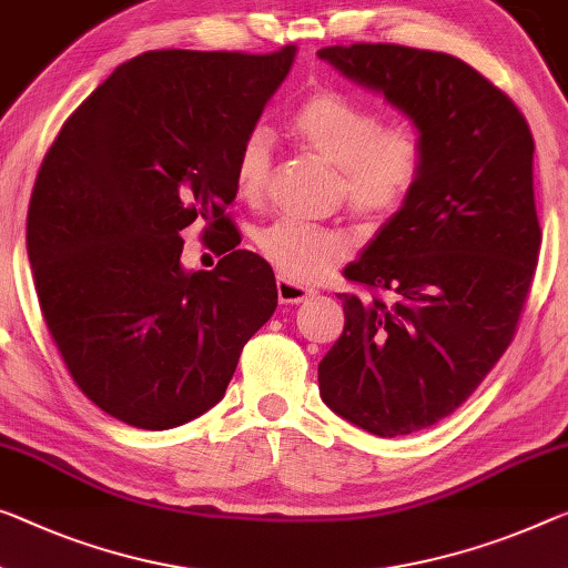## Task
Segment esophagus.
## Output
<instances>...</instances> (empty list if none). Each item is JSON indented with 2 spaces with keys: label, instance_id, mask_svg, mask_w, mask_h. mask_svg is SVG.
<instances>
[{
  "label": "esophagus",
  "instance_id": "esophagus-1",
  "mask_svg": "<svg viewBox=\"0 0 568 568\" xmlns=\"http://www.w3.org/2000/svg\"><path fill=\"white\" fill-rule=\"evenodd\" d=\"M276 292H278V302H284V304L307 302V300H312L314 294H317L314 290H310V286L294 284V282H290V278H284V276L276 278Z\"/></svg>",
  "mask_w": 568,
  "mask_h": 568
}]
</instances>
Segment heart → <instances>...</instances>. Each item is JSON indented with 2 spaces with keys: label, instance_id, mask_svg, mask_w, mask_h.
I'll list each match as a JSON object with an SVG mask.
<instances>
[{
  "label": "heart",
  "instance_id": "b5f03b06",
  "mask_svg": "<svg viewBox=\"0 0 568 568\" xmlns=\"http://www.w3.org/2000/svg\"><path fill=\"white\" fill-rule=\"evenodd\" d=\"M292 132L304 146L339 172V195L363 221L396 215L422 180L426 139L412 121L383 124L371 106L337 89H320L300 103ZM272 134L254 129L233 160L235 193L246 203L264 197L272 178ZM256 248L292 282H314L351 254V235L339 229L278 217L256 233Z\"/></svg>",
  "mask_w": 568,
  "mask_h": 568
}]
</instances>
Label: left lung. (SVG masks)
Here are the masks:
<instances>
[{
    "mask_svg": "<svg viewBox=\"0 0 568 568\" xmlns=\"http://www.w3.org/2000/svg\"><path fill=\"white\" fill-rule=\"evenodd\" d=\"M426 139V168L337 294L345 329L320 363V396L375 436L426 429L485 381L516 335L540 225L534 134L508 93L465 60L386 42L322 48Z\"/></svg>",
    "mask_w": 568,
    "mask_h": 568,
    "instance_id": "8db88e82",
    "label": "left lung"
}]
</instances>
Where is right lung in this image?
Wrapping results in <instances>:
<instances>
[{
    "label": "right lung",
    "mask_w": 568,
    "mask_h": 568,
    "mask_svg": "<svg viewBox=\"0 0 568 568\" xmlns=\"http://www.w3.org/2000/svg\"><path fill=\"white\" fill-rule=\"evenodd\" d=\"M296 48L150 50L121 63L60 129L28 211L45 325L101 412L164 432L213 408L243 345L276 310V278L239 248L233 160ZM206 223L224 258L185 273L179 233Z\"/></svg>",
    "instance_id": "right-lung-1"
}]
</instances>
